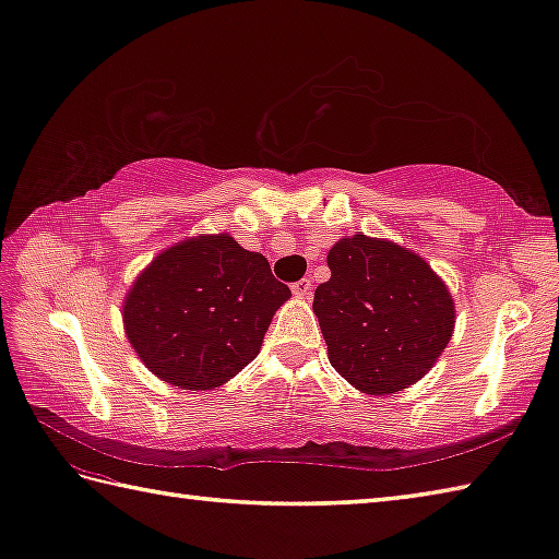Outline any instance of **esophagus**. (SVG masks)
Masks as SVG:
<instances>
[{
    "mask_svg": "<svg viewBox=\"0 0 559 559\" xmlns=\"http://www.w3.org/2000/svg\"><path fill=\"white\" fill-rule=\"evenodd\" d=\"M292 292H294L296 299H309L311 292H313V282H311L309 277L294 282V284H292Z\"/></svg>",
    "mask_w": 559,
    "mask_h": 559,
    "instance_id": "obj_1",
    "label": "esophagus"
}]
</instances>
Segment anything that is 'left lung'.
Wrapping results in <instances>:
<instances>
[{"instance_id":"8db88e82","label":"left lung","mask_w":559,"mask_h":559,"mask_svg":"<svg viewBox=\"0 0 559 559\" xmlns=\"http://www.w3.org/2000/svg\"><path fill=\"white\" fill-rule=\"evenodd\" d=\"M328 267L313 313L333 369L367 395L425 379L455 325L451 292L427 260L357 231L330 248Z\"/></svg>"}]
</instances>
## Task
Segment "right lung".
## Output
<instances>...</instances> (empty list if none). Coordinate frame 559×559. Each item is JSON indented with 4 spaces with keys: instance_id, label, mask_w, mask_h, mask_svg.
<instances>
[{
    "instance_id": "right-lung-1",
    "label": "right lung",
    "mask_w": 559,
    "mask_h": 559,
    "mask_svg": "<svg viewBox=\"0 0 559 559\" xmlns=\"http://www.w3.org/2000/svg\"><path fill=\"white\" fill-rule=\"evenodd\" d=\"M292 296L265 255L229 234H200L162 250L122 301L136 357L183 391H212L248 367L272 316Z\"/></svg>"
}]
</instances>
